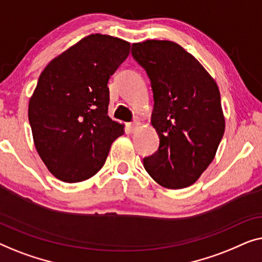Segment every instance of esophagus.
I'll use <instances>...</instances> for the list:
<instances>
[{"label":"esophagus","mask_w":262,"mask_h":262,"mask_svg":"<svg viewBox=\"0 0 262 262\" xmlns=\"http://www.w3.org/2000/svg\"><path fill=\"white\" fill-rule=\"evenodd\" d=\"M139 126H140V121L134 120L132 123L128 124V129H129L130 133H134L136 129H138Z\"/></svg>","instance_id":"34e87169"}]
</instances>
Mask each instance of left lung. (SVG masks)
Instances as JSON below:
<instances>
[{"mask_svg":"<svg viewBox=\"0 0 262 262\" xmlns=\"http://www.w3.org/2000/svg\"><path fill=\"white\" fill-rule=\"evenodd\" d=\"M132 56L150 80L152 126L159 148L143 158L148 174L167 189L196 182L215 158L224 134L219 86L192 54L167 40L133 43Z\"/></svg>","mask_w":262,"mask_h":262,"instance_id":"obj_1","label":"left lung"}]
</instances>
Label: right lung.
<instances>
[{"label":"right lung","instance_id":"1","mask_svg":"<svg viewBox=\"0 0 262 262\" xmlns=\"http://www.w3.org/2000/svg\"><path fill=\"white\" fill-rule=\"evenodd\" d=\"M129 49L122 39L88 35L40 75L28 120L40 158L59 180L78 183L95 176L124 133L108 116V82Z\"/></svg>","mask_w":262,"mask_h":262}]
</instances>
